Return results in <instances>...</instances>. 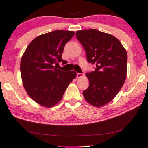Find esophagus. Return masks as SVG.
Instances as JSON below:
<instances>
[{"mask_svg": "<svg viewBox=\"0 0 148 148\" xmlns=\"http://www.w3.org/2000/svg\"><path fill=\"white\" fill-rule=\"evenodd\" d=\"M83 76H84V74H81V73H76V78H81V77H83Z\"/></svg>", "mask_w": 148, "mask_h": 148, "instance_id": "obj_1", "label": "esophagus"}]
</instances>
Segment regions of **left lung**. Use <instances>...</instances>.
Wrapping results in <instances>:
<instances>
[{
    "instance_id": "8db88e82",
    "label": "left lung",
    "mask_w": 148,
    "mask_h": 148,
    "mask_svg": "<svg viewBox=\"0 0 148 148\" xmlns=\"http://www.w3.org/2000/svg\"><path fill=\"white\" fill-rule=\"evenodd\" d=\"M76 38L86 52L87 60L96 65L86 74L89 86L83 92L85 100L101 107L115 98L125 80L127 55L115 36L96 29L78 30Z\"/></svg>"
}]
</instances>
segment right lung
Listing matches in <instances>:
<instances>
[{"instance_id":"right-lung-1","label":"right lung","mask_w":148,"mask_h":148,"mask_svg":"<svg viewBox=\"0 0 148 148\" xmlns=\"http://www.w3.org/2000/svg\"><path fill=\"white\" fill-rule=\"evenodd\" d=\"M73 31L54 30L40 35L27 46L22 56L21 73L23 86L34 102L51 108L61 100L67 87L76 77L74 71H62L55 64L62 59L64 46Z\"/></svg>"}]
</instances>
